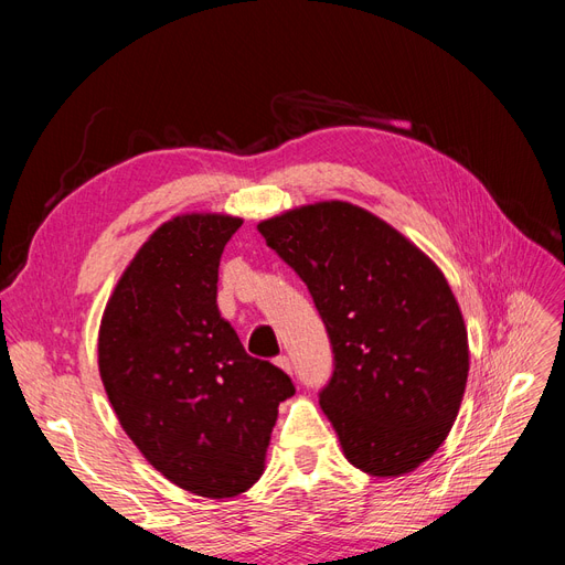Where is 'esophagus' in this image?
I'll return each instance as SVG.
<instances>
[{
    "instance_id": "obj_1",
    "label": "esophagus",
    "mask_w": 565,
    "mask_h": 565,
    "mask_svg": "<svg viewBox=\"0 0 565 565\" xmlns=\"http://www.w3.org/2000/svg\"><path fill=\"white\" fill-rule=\"evenodd\" d=\"M276 365H278L280 370H285L287 374H292V363H289L287 355H278V358H276Z\"/></svg>"
}]
</instances>
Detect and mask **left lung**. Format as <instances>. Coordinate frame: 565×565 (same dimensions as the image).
Here are the masks:
<instances>
[{"instance_id":"8db88e82","label":"left lung","mask_w":565,"mask_h":565,"mask_svg":"<svg viewBox=\"0 0 565 565\" xmlns=\"http://www.w3.org/2000/svg\"><path fill=\"white\" fill-rule=\"evenodd\" d=\"M259 233L309 287L334 353L320 407L370 476L415 471L448 438L465 398L469 339L443 270L384 218L324 200Z\"/></svg>"}]
</instances>
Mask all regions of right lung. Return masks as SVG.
I'll use <instances>...</instances> for the list:
<instances>
[{"mask_svg":"<svg viewBox=\"0 0 565 565\" xmlns=\"http://www.w3.org/2000/svg\"><path fill=\"white\" fill-rule=\"evenodd\" d=\"M241 216L179 214L119 276L98 328V372L134 446L167 481L226 500L259 481L295 384L252 358L216 306Z\"/></svg>","mask_w":565,"mask_h":565,"instance_id":"obj_1","label":"right lung"}]
</instances>
